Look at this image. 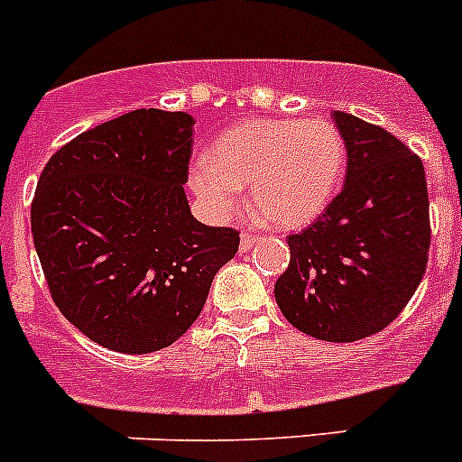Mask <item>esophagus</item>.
I'll return each instance as SVG.
<instances>
[{
    "mask_svg": "<svg viewBox=\"0 0 462 462\" xmlns=\"http://www.w3.org/2000/svg\"><path fill=\"white\" fill-rule=\"evenodd\" d=\"M256 243V238L252 234H243L240 236V252H250L252 245Z\"/></svg>",
    "mask_w": 462,
    "mask_h": 462,
    "instance_id": "34e87169",
    "label": "esophagus"
}]
</instances>
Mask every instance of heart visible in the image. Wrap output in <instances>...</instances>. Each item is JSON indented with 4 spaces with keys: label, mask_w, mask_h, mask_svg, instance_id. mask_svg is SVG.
I'll return each mask as SVG.
<instances>
[{
    "label": "heart",
    "mask_w": 462,
    "mask_h": 462,
    "mask_svg": "<svg viewBox=\"0 0 462 462\" xmlns=\"http://www.w3.org/2000/svg\"><path fill=\"white\" fill-rule=\"evenodd\" d=\"M346 166L340 129L324 117L247 120L215 138L189 169V187L224 217L250 185L252 210L277 228H303L324 215Z\"/></svg>",
    "instance_id": "b5f03b06"
}]
</instances>
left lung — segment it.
Wrapping results in <instances>:
<instances>
[{"label": "left lung", "mask_w": 462, "mask_h": 462, "mask_svg": "<svg viewBox=\"0 0 462 462\" xmlns=\"http://www.w3.org/2000/svg\"><path fill=\"white\" fill-rule=\"evenodd\" d=\"M346 145L340 194L305 231L289 236L291 261L275 300L291 326L326 342H356L402 312L430 250L421 159L393 134L336 110Z\"/></svg>", "instance_id": "8db88e82"}]
</instances>
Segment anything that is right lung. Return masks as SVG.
Here are the masks:
<instances>
[{
  "instance_id": "add662e5",
  "label": "right lung",
  "mask_w": 462,
  "mask_h": 462,
  "mask_svg": "<svg viewBox=\"0 0 462 462\" xmlns=\"http://www.w3.org/2000/svg\"><path fill=\"white\" fill-rule=\"evenodd\" d=\"M194 117L138 108L80 134L46 164L32 236L60 312L97 345L150 354L201 314L240 236L206 226L185 194Z\"/></svg>"
}]
</instances>
